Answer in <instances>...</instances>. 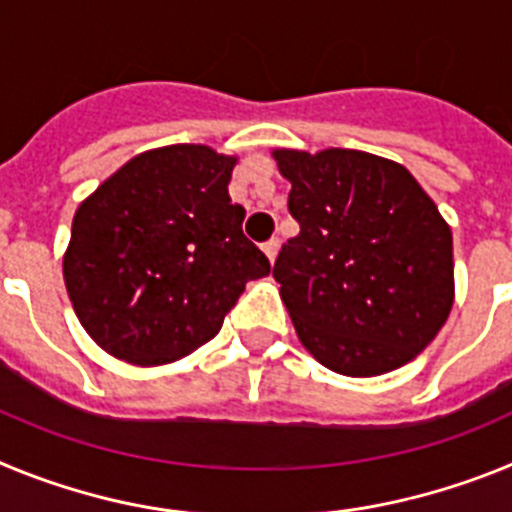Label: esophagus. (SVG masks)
Segmentation results:
<instances>
[{
  "instance_id": "34e87169",
  "label": "esophagus",
  "mask_w": 512,
  "mask_h": 512,
  "mask_svg": "<svg viewBox=\"0 0 512 512\" xmlns=\"http://www.w3.org/2000/svg\"><path fill=\"white\" fill-rule=\"evenodd\" d=\"M261 248H264L266 259H269V261L277 259V251H279V241H277V238H271V241H266Z\"/></svg>"
}]
</instances>
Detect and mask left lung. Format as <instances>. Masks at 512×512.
<instances>
[{"label":"left lung","mask_w":512,"mask_h":512,"mask_svg":"<svg viewBox=\"0 0 512 512\" xmlns=\"http://www.w3.org/2000/svg\"><path fill=\"white\" fill-rule=\"evenodd\" d=\"M274 158L300 223L274 279L302 346L346 377L413 361L454 305V243L436 202L374 153L282 148Z\"/></svg>","instance_id":"1"}]
</instances>
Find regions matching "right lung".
I'll return each instance as SVG.
<instances>
[{
    "label": "right lung",
    "mask_w": 512,
    "mask_h": 512,
    "mask_svg": "<svg viewBox=\"0 0 512 512\" xmlns=\"http://www.w3.org/2000/svg\"><path fill=\"white\" fill-rule=\"evenodd\" d=\"M235 158L207 146L153 148L81 202L63 256L89 336L122 361L169 364L223 328L269 259L243 235L228 194Z\"/></svg>",
    "instance_id": "right-lung-1"
}]
</instances>
